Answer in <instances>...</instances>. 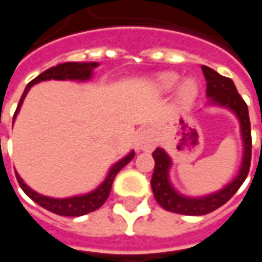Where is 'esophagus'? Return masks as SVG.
Here are the masks:
<instances>
[{
  "instance_id": "esophagus-1",
  "label": "esophagus",
  "mask_w": 262,
  "mask_h": 262,
  "mask_svg": "<svg viewBox=\"0 0 262 262\" xmlns=\"http://www.w3.org/2000/svg\"><path fill=\"white\" fill-rule=\"evenodd\" d=\"M136 146L139 150H143V151H153L156 146H157V142H156V136L151 130H143L139 133L136 140Z\"/></svg>"
}]
</instances>
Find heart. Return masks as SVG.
Listing matches in <instances>:
<instances>
[{
	"label": "heart",
	"mask_w": 262,
	"mask_h": 262,
	"mask_svg": "<svg viewBox=\"0 0 262 262\" xmlns=\"http://www.w3.org/2000/svg\"><path fill=\"white\" fill-rule=\"evenodd\" d=\"M178 74H174V73H167V74H163L159 78V86L164 91H168L172 86L176 85L177 81H178ZM198 92V85L196 82L193 80H185L182 81L181 84L178 85V90H177V98L181 103H189L192 102L193 98L196 97Z\"/></svg>",
	"instance_id": "heart-1"
}]
</instances>
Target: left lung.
<instances>
[{"instance_id": "obj_1", "label": "left lung", "mask_w": 262, "mask_h": 262, "mask_svg": "<svg viewBox=\"0 0 262 262\" xmlns=\"http://www.w3.org/2000/svg\"><path fill=\"white\" fill-rule=\"evenodd\" d=\"M202 71L206 78V95L210 102L231 109L240 120L242 136L244 140V157H243L242 170L233 181L223 188L222 191L203 198H187L176 192L168 181V168L171 165L170 157L163 148H156L153 151L154 172L151 177V188L156 201L161 208L174 213L188 214V216H201L213 212L222 205H225L246 181L251 164V125L248 116L247 103L237 92L236 85L231 78L223 77L208 66H202Z\"/></svg>"}]
</instances>
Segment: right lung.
Wrapping results in <instances>:
<instances>
[{"label":"right lung","instance_id":"right-lung-1","mask_svg":"<svg viewBox=\"0 0 262 262\" xmlns=\"http://www.w3.org/2000/svg\"><path fill=\"white\" fill-rule=\"evenodd\" d=\"M98 66V63H63V64L56 66V67H52V69L43 71L42 74H39L36 78L33 80L26 85L25 91L20 97V101L18 103V108L15 111L14 120L16 114L19 112V108L24 99H25L26 94L31 90L32 85H35L40 81L46 80H77V81H85L88 80L92 74V69H95ZM135 157V151H130V153L126 156L125 159L119 160L116 164L111 168L109 171L106 180L99 185V187L92 191V192L86 193V195H80V196H73V198H66V199H54V198L43 196L40 193L35 192L33 189L26 185L25 182L22 181L18 174H16V180L19 182L20 188L24 189V192L31 198L32 201H35L37 205H40L42 208L48 209L50 212H53L56 214H60V216H82V214L90 213V212H94L102 206L105 201L108 199L109 192H111V188H112V184H114V180L116 174L119 172L123 167H125L132 159Z\"/></svg>","mask_w":262,"mask_h":262}]
</instances>
